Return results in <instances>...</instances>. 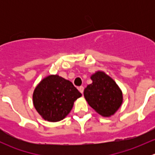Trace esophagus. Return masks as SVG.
Instances as JSON below:
<instances>
[{
    "mask_svg": "<svg viewBox=\"0 0 155 155\" xmlns=\"http://www.w3.org/2000/svg\"><path fill=\"white\" fill-rule=\"evenodd\" d=\"M79 91L81 92L82 94H83V91H84V87L83 86H80L79 87Z\"/></svg>",
    "mask_w": 155,
    "mask_h": 155,
    "instance_id": "obj_1",
    "label": "esophagus"
}]
</instances>
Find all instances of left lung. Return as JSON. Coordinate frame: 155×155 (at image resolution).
I'll list each match as a JSON object with an SVG mask.
<instances>
[{"label":"left lung","mask_w":155,"mask_h":155,"mask_svg":"<svg viewBox=\"0 0 155 155\" xmlns=\"http://www.w3.org/2000/svg\"><path fill=\"white\" fill-rule=\"evenodd\" d=\"M92 83L84 90V97L91 107L104 117L113 115L123 102V95L116 82L103 71L91 76Z\"/></svg>","instance_id":"8db88e82"}]
</instances>
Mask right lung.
<instances>
[{
    "label": "right lung",
    "mask_w": 155,
    "mask_h": 155,
    "mask_svg": "<svg viewBox=\"0 0 155 155\" xmlns=\"http://www.w3.org/2000/svg\"><path fill=\"white\" fill-rule=\"evenodd\" d=\"M81 96L71 82L58 75H49L34 89L33 104L43 119L56 122L70 113L74 101Z\"/></svg>",
    "instance_id": "1"
}]
</instances>
